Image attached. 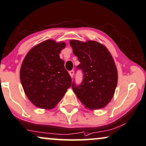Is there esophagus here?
I'll use <instances>...</instances> for the list:
<instances>
[{
	"label": "esophagus",
	"instance_id": "obj_1",
	"mask_svg": "<svg viewBox=\"0 0 146 146\" xmlns=\"http://www.w3.org/2000/svg\"><path fill=\"white\" fill-rule=\"evenodd\" d=\"M74 73V70H71V71H70V72H69L70 75V76H71L72 78H73Z\"/></svg>",
	"mask_w": 146,
	"mask_h": 146
}]
</instances>
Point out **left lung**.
I'll list each match as a JSON object with an SVG mask.
<instances>
[{
  "label": "left lung",
  "instance_id": "1",
  "mask_svg": "<svg viewBox=\"0 0 146 146\" xmlns=\"http://www.w3.org/2000/svg\"><path fill=\"white\" fill-rule=\"evenodd\" d=\"M73 53L83 72L78 86L72 83L73 91L86 108H104L112 99L117 84V70L111 53L105 45L94 41H70Z\"/></svg>",
  "mask_w": 146,
  "mask_h": 146
}]
</instances>
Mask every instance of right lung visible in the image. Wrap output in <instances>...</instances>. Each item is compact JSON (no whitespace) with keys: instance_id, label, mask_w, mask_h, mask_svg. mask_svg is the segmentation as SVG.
<instances>
[{"instance_id":"1","label":"right lung","mask_w":146,"mask_h":146,"mask_svg":"<svg viewBox=\"0 0 146 146\" xmlns=\"http://www.w3.org/2000/svg\"><path fill=\"white\" fill-rule=\"evenodd\" d=\"M64 42L48 39L36 45L26 55L20 79L26 96L40 109H52L58 105L72 85L60 53Z\"/></svg>"}]
</instances>
